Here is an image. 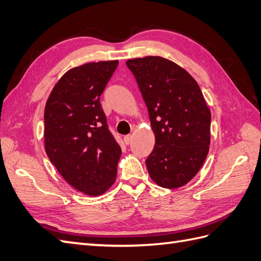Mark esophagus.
<instances>
[{"label": "esophagus", "mask_w": 261, "mask_h": 261, "mask_svg": "<svg viewBox=\"0 0 261 261\" xmlns=\"http://www.w3.org/2000/svg\"><path fill=\"white\" fill-rule=\"evenodd\" d=\"M130 141H132V135H126L124 137V142L126 145H128L130 143Z\"/></svg>", "instance_id": "1"}]
</instances>
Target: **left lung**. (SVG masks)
Returning <instances> with one entry per match:
<instances>
[{"label": "left lung", "mask_w": 261, "mask_h": 261, "mask_svg": "<svg viewBox=\"0 0 261 261\" xmlns=\"http://www.w3.org/2000/svg\"><path fill=\"white\" fill-rule=\"evenodd\" d=\"M134 74L148 109L155 147L146 160L150 178L164 188L192 180L211 144L212 115L197 82L176 63L161 56L133 59Z\"/></svg>", "instance_id": "obj_1"}]
</instances>
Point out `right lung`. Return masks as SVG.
Masks as SVG:
<instances>
[{"mask_svg": "<svg viewBox=\"0 0 261 261\" xmlns=\"http://www.w3.org/2000/svg\"><path fill=\"white\" fill-rule=\"evenodd\" d=\"M117 65L118 61H106L69 69L50 92L44 112L50 163L69 185L90 196L113 185L122 154L100 105Z\"/></svg>", "mask_w": 261, "mask_h": 261, "instance_id": "right-lung-1", "label": "right lung"}]
</instances>
